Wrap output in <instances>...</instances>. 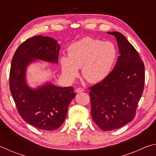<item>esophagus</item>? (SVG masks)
Returning a JSON list of instances; mask_svg holds the SVG:
<instances>
[{
	"label": "esophagus",
	"mask_w": 156,
	"mask_h": 156,
	"mask_svg": "<svg viewBox=\"0 0 156 156\" xmlns=\"http://www.w3.org/2000/svg\"><path fill=\"white\" fill-rule=\"evenodd\" d=\"M76 93H81V92L84 91V89L83 88H81V87H79V88H77L76 89Z\"/></svg>",
	"instance_id": "obj_1"
}]
</instances>
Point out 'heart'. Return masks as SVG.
Returning <instances> with one entry per match:
<instances>
[{"label":"heart","instance_id":"heart-1","mask_svg":"<svg viewBox=\"0 0 156 156\" xmlns=\"http://www.w3.org/2000/svg\"><path fill=\"white\" fill-rule=\"evenodd\" d=\"M118 58L114 44L92 38H84L72 43L68 48V56L60 58L62 72L73 80L77 77L79 68L90 83H100L110 75Z\"/></svg>","mask_w":156,"mask_h":156}]
</instances>
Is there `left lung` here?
<instances>
[{
  "label": "left lung",
  "instance_id": "1",
  "mask_svg": "<svg viewBox=\"0 0 156 156\" xmlns=\"http://www.w3.org/2000/svg\"><path fill=\"white\" fill-rule=\"evenodd\" d=\"M114 36L120 56L110 75L90 87L91 114L103 131H112L133 119L144 85V65L138 51L120 32Z\"/></svg>",
  "mask_w": 156,
  "mask_h": 156
}]
</instances>
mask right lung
<instances>
[{"instance_id":"obj_1","label":"right lung","mask_w":156,"mask_h":156,"mask_svg":"<svg viewBox=\"0 0 156 156\" xmlns=\"http://www.w3.org/2000/svg\"><path fill=\"white\" fill-rule=\"evenodd\" d=\"M60 48L51 37L36 36L18 47L12 60L9 88L18 112L26 122L41 130L54 131L62 125L76 94L72 87H60L49 82L31 88L26 72L37 60L57 64Z\"/></svg>"}]
</instances>
